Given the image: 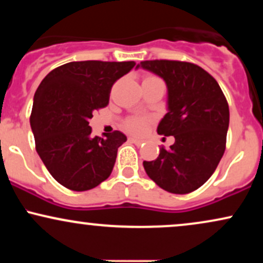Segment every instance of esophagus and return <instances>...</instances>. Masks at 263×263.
<instances>
[{
    "label": "esophagus",
    "instance_id": "1",
    "mask_svg": "<svg viewBox=\"0 0 263 263\" xmlns=\"http://www.w3.org/2000/svg\"><path fill=\"white\" fill-rule=\"evenodd\" d=\"M129 141L134 142L135 144H137V146H140V144L144 143V140H142V138H135V137H131L129 138Z\"/></svg>",
    "mask_w": 263,
    "mask_h": 263
}]
</instances>
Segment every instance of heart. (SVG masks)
<instances>
[{"instance_id": "heart-1", "label": "heart", "mask_w": 263, "mask_h": 263, "mask_svg": "<svg viewBox=\"0 0 263 263\" xmlns=\"http://www.w3.org/2000/svg\"><path fill=\"white\" fill-rule=\"evenodd\" d=\"M151 78H156V77H146L144 79H151ZM148 123H149L148 117L134 116V117H129V119L126 120L125 128L127 129L128 132H131V134L142 135L147 129Z\"/></svg>"}]
</instances>
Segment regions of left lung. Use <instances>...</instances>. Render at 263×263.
I'll return each mask as SVG.
<instances>
[{
	"mask_svg": "<svg viewBox=\"0 0 263 263\" xmlns=\"http://www.w3.org/2000/svg\"><path fill=\"white\" fill-rule=\"evenodd\" d=\"M158 75L168 90V112L157 132L174 136L155 161L143 162L147 176L162 189L186 194L213 176L225 152L229 105L218 81L200 66L178 60H144L137 65Z\"/></svg>",
	"mask_w": 263,
	"mask_h": 263,
	"instance_id": "obj_1",
	"label": "left lung"
}]
</instances>
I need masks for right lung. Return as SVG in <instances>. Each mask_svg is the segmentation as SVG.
Here are the masks:
<instances>
[{"instance_id":"obj_1","label":"right lung","mask_w":263,"mask_h":263,"mask_svg":"<svg viewBox=\"0 0 263 263\" xmlns=\"http://www.w3.org/2000/svg\"><path fill=\"white\" fill-rule=\"evenodd\" d=\"M135 62H70L50 71L33 99L31 127L35 149L57 182L74 192H85L106 180L117 149L127 137L115 131L91 136L92 112L108 104L115 81Z\"/></svg>"}]
</instances>
